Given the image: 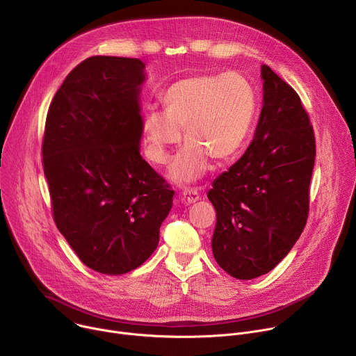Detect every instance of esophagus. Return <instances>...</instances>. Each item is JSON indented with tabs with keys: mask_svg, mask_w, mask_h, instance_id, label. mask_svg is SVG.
I'll use <instances>...</instances> for the list:
<instances>
[{
	"mask_svg": "<svg viewBox=\"0 0 356 356\" xmlns=\"http://www.w3.org/2000/svg\"><path fill=\"white\" fill-rule=\"evenodd\" d=\"M181 200L184 204H193V202L200 200V194L195 188H184L181 191Z\"/></svg>",
	"mask_w": 356,
	"mask_h": 356,
	"instance_id": "esophagus-1",
	"label": "esophagus"
}]
</instances>
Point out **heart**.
Masks as SVG:
<instances>
[{
    "label": "heart",
    "mask_w": 356,
    "mask_h": 356,
    "mask_svg": "<svg viewBox=\"0 0 356 356\" xmlns=\"http://www.w3.org/2000/svg\"><path fill=\"white\" fill-rule=\"evenodd\" d=\"M165 111L150 110L142 121L145 156L166 165L170 149L187 143L169 169V177L187 184L204 176L211 158L218 163L235 159L243 149L257 115L258 97L242 74H197L173 83L163 94Z\"/></svg>",
    "instance_id": "b5f03b06"
}]
</instances>
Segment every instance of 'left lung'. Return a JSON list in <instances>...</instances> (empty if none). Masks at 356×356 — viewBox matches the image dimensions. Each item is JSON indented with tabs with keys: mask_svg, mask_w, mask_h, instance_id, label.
Wrapping results in <instances>:
<instances>
[{
	"mask_svg": "<svg viewBox=\"0 0 356 356\" xmlns=\"http://www.w3.org/2000/svg\"><path fill=\"white\" fill-rule=\"evenodd\" d=\"M261 76L255 135L207 194L217 213L213 255L239 280L270 272L300 238L316 161L314 131L300 97L269 66L262 65Z\"/></svg>",
	"mask_w": 356,
	"mask_h": 356,
	"instance_id": "left-lung-1",
	"label": "left lung"
}]
</instances>
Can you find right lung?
Here are the masks:
<instances>
[{
  "mask_svg": "<svg viewBox=\"0 0 356 356\" xmlns=\"http://www.w3.org/2000/svg\"><path fill=\"white\" fill-rule=\"evenodd\" d=\"M139 59L92 56L76 66L49 107L42 143L54 218L80 261L118 276L159 243L175 191L139 154Z\"/></svg>",
  "mask_w": 356,
  "mask_h": 356,
  "instance_id": "obj_1",
  "label": "right lung"
}]
</instances>
